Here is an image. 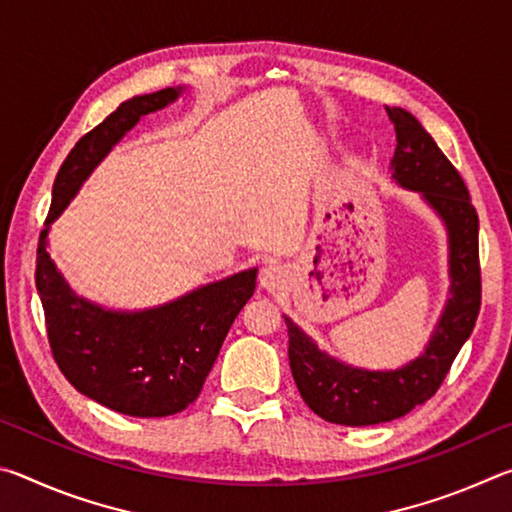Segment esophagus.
<instances>
[{"label":"esophagus","mask_w":512,"mask_h":512,"mask_svg":"<svg viewBox=\"0 0 512 512\" xmlns=\"http://www.w3.org/2000/svg\"><path fill=\"white\" fill-rule=\"evenodd\" d=\"M287 280H289L287 268H284L282 264H277V262L266 264L262 268V273H259V284H262V287L266 291H271V293L284 289V284H287Z\"/></svg>","instance_id":"obj_1"}]
</instances>
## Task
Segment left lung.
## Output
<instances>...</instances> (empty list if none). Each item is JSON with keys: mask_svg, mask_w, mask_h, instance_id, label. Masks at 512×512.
<instances>
[{"mask_svg": "<svg viewBox=\"0 0 512 512\" xmlns=\"http://www.w3.org/2000/svg\"><path fill=\"white\" fill-rule=\"evenodd\" d=\"M386 112L397 135L391 160L393 180L422 194L443 219L452 284L429 345L418 359L397 370H363L329 357L284 316L289 329V363L302 400L323 420L345 427L402 418L436 395L458 350L470 339L481 309L479 216L461 173L411 112L402 108H386Z\"/></svg>", "mask_w": 512, "mask_h": 512, "instance_id": "left-lung-1", "label": "left lung"}]
</instances>
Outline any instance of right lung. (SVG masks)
Wrapping results in <instances>:
<instances>
[{
    "mask_svg": "<svg viewBox=\"0 0 512 512\" xmlns=\"http://www.w3.org/2000/svg\"><path fill=\"white\" fill-rule=\"evenodd\" d=\"M180 92L164 88L128 99L76 142L56 176L38 241L36 287L60 372L90 400L135 418H164L196 400L225 334L253 296L257 268L153 309H103L69 289L49 257L47 232L112 146L140 117L169 106Z\"/></svg>",
    "mask_w": 512,
    "mask_h": 512,
    "instance_id": "right-lung-1",
    "label": "right lung"
}]
</instances>
